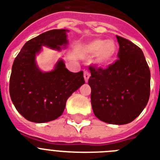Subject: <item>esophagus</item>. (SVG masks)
<instances>
[{"mask_svg":"<svg viewBox=\"0 0 160 160\" xmlns=\"http://www.w3.org/2000/svg\"><path fill=\"white\" fill-rule=\"evenodd\" d=\"M90 73L88 72V71H86L85 70V72H84V78H85V82H87L88 80H89V78H90Z\"/></svg>","mask_w":160,"mask_h":160,"instance_id":"obj_1","label":"esophagus"}]
</instances>
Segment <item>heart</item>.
I'll return each mask as SVG.
<instances>
[{"label":"heart","mask_w":160,"mask_h":160,"mask_svg":"<svg viewBox=\"0 0 160 160\" xmlns=\"http://www.w3.org/2000/svg\"><path fill=\"white\" fill-rule=\"evenodd\" d=\"M86 53L96 54L95 61L100 65H107L114 60L117 52V46L113 41L95 39L86 44L84 47Z\"/></svg>","instance_id":"obj_1"}]
</instances>
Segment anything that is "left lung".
I'll use <instances>...</instances> for the list:
<instances>
[{"mask_svg":"<svg viewBox=\"0 0 160 160\" xmlns=\"http://www.w3.org/2000/svg\"><path fill=\"white\" fill-rule=\"evenodd\" d=\"M118 60L105 69L90 65L91 105L102 121L113 124L130 123L146 106L150 95V71L139 46L116 36Z\"/></svg>","mask_w":160,"mask_h":160,"instance_id":"obj_1","label":"left lung"}]
</instances>
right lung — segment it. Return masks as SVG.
Here are the masks:
<instances>
[{
	"instance_id": "obj_1",
	"label": "right lung",
	"mask_w": 160,
	"mask_h": 160,
	"mask_svg": "<svg viewBox=\"0 0 160 160\" xmlns=\"http://www.w3.org/2000/svg\"><path fill=\"white\" fill-rule=\"evenodd\" d=\"M67 30H51L26 42L14 60L10 77V95L17 111L29 121L45 123L62 114L68 98L85 84L83 71L70 72L63 60L55 70L41 72L36 54L41 46L60 51L67 44Z\"/></svg>"
}]
</instances>
